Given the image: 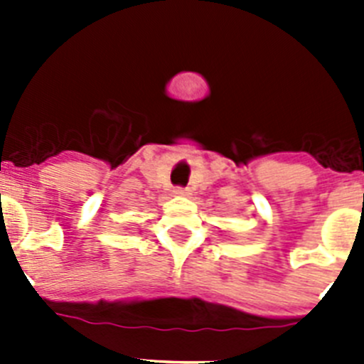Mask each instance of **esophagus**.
<instances>
[{
	"instance_id": "esophagus-1",
	"label": "esophagus",
	"mask_w": 364,
	"mask_h": 364,
	"mask_svg": "<svg viewBox=\"0 0 364 364\" xmlns=\"http://www.w3.org/2000/svg\"><path fill=\"white\" fill-rule=\"evenodd\" d=\"M173 195H176V197H188L189 189L188 188H175L173 189Z\"/></svg>"
}]
</instances>
